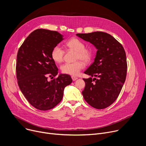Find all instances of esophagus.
Here are the masks:
<instances>
[{
  "label": "esophagus",
  "instance_id": "esophagus-1",
  "mask_svg": "<svg viewBox=\"0 0 146 146\" xmlns=\"http://www.w3.org/2000/svg\"><path fill=\"white\" fill-rule=\"evenodd\" d=\"M71 78H72V81H76V80L78 79L77 77H75V76H72Z\"/></svg>",
  "mask_w": 146,
  "mask_h": 146
}]
</instances>
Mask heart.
Returning a JSON list of instances; mask_svg holds the SVG:
<instances>
[{"label":"heart","instance_id":"heart-1","mask_svg":"<svg viewBox=\"0 0 146 146\" xmlns=\"http://www.w3.org/2000/svg\"><path fill=\"white\" fill-rule=\"evenodd\" d=\"M67 48L76 51L75 60L80 59L84 62H88L91 59V51L86 48L84 43L80 40L72 38L65 43ZM51 58L56 63H61L63 61L64 51L58 45L55 46L51 52ZM84 63L81 61H78L72 63H65L61 66V71L66 74L77 76L81 70L84 68Z\"/></svg>","mask_w":146,"mask_h":146}]
</instances>
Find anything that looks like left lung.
Instances as JSON below:
<instances>
[{
	"label": "left lung",
	"mask_w": 146,
	"mask_h": 146,
	"mask_svg": "<svg viewBox=\"0 0 146 146\" xmlns=\"http://www.w3.org/2000/svg\"><path fill=\"white\" fill-rule=\"evenodd\" d=\"M76 35L97 49L94 62L84 72L94 78L83 79L85 82L82 92L84 98L94 108H106L115 101L125 82L127 68L125 51L119 42L106 33Z\"/></svg>",
	"instance_id": "obj_1"
}]
</instances>
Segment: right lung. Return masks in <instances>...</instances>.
Listing matches in <instances>:
<instances>
[{
  "instance_id": "1",
  "label": "right lung",
  "mask_w": 146,
  "mask_h": 146,
  "mask_svg": "<svg viewBox=\"0 0 146 146\" xmlns=\"http://www.w3.org/2000/svg\"><path fill=\"white\" fill-rule=\"evenodd\" d=\"M64 39L57 31L37 29L26 38L17 52L16 74L19 88L29 102L40 110L57 105L62 99L65 88L72 81L70 75L62 74L50 81L48 80L58 74L51 52Z\"/></svg>"
}]
</instances>
